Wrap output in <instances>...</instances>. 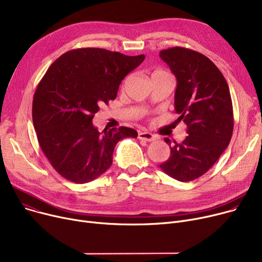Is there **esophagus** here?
Returning <instances> with one entry per match:
<instances>
[{
  "mask_svg": "<svg viewBox=\"0 0 262 262\" xmlns=\"http://www.w3.org/2000/svg\"><path fill=\"white\" fill-rule=\"evenodd\" d=\"M138 138L140 140H144V141H147V142H150V141H154L156 139V137L152 134V133H148V132H140L139 135H138Z\"/></svg>",
  "mask_w": 262,
  "mask_h": 262,
  "instance_id": "1",
  "label": "esophagus"
}]
</instances>
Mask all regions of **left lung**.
Returning <instances> with one entry per match:
<instances>
[{
  "instance_id": "1",
  "label": "left lung",
  "mask_w": 262,
  "mask_h": 262,
  "mask_svg": "<svg viewBox=\"0 0 262 262\" xmlns=\"http://www.w3.org/2000/svg\"><path fill=\"white\" fill-rule=\"evenodd\" d=\"M177 79V122L187 125L182 143L164 138L171 148L161 170L180 182L194 181L207 172L228 146L233 129V112L227 81L205 55L182 47L159 53Z\"/></svg>"
}]
</instances>
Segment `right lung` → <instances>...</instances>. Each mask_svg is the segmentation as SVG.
Wrapping results in <instances>:
<instances>
[{
  "mask_svg": "<svg viewBox=\"0 0 262 262\" xmlns=\"http://www.w3.org/2000/svg\"><path fill=\"white\" fill-rule=\"evenodd\" d=\"M145 56L98 48L68 51L48 69L33 100V123L42 152L66 180L89 183L113 163L116 144L137 138L121 126L100 133L92 124L102 104L117 98L122 79Z\"/></svg>",
  "mask_w": 262,
  "mask_h": 262,
  "instance_id": "1",
  "label": "right lung"
}]
</instances>
